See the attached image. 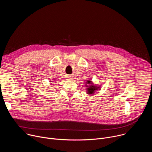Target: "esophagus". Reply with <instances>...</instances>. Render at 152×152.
<instances>
[{
	"label": "esophagus",
	"instance_id": "esophagus-1",
	"mask_svg": "<svg viewBox=\"0 0 152 152\" xmlns=\"http://www.w3.org/2000/svg\"><path fill=\"white\" fill-rule=\"evenodd\" d=\"M68 80H72V79H71V78H69Z\"/></svg>",
	"mask_w": 152,
	"mask_h": 152
}]
</instances>
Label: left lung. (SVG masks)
I'll return each mask as SVG.
<instances>
[{
	"instance_id": "obj_1",
	"label": "left lung",
	"mask_w": 152,
	"mask_h": 152,
	"mask_svg": "<svg viewBox=\"0 0 152 152\" xmlns=\"http://www.w3.org/2000/svg\"><path fill=\"white\" fill-rule=\"evenodd\" d=\"M86 83L91 85H89L88 86L87 85H86V86H87V87H88L87 90H86V92H87L86 93L90 94V95L93 94L95 93V91H96V90H97L99 88V87H97V86H94V85L93 84V83H91V82L90 80H88L87 83Z\"/></svg>"
}]
</instances>
